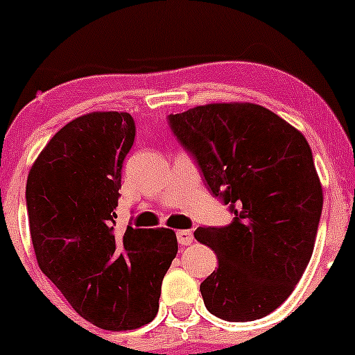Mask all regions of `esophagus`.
Masks as SVG:
<instances>
[{"instance_id":"1","label":"esophagus","mask_w":355,"mask_h":355,"mask_svg":"<svg viewBox=\"0 0 355 355\" xmlns=\"http://www.w3.org/2000/svg\"><path fill=\"white\" fill-rule=\"evenodd\" d=\"M177 241L180 245H191L194 242V234L191 230H178Z\"/></svg>"}]
</instances>
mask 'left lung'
Wrapping results in <instances>:
<instances>
[{
  "instance_id": "8db88e82",
  "label": "left lung",
  "mask_w": 355,
  "mask_h": 355,
  "mask_svg": "<svg viewBox=\"0 0 355 355\" xmlns=\"http://www.w3.org/2000/svg\"><path fill=\"white\" fill-rule=\"evenodd\" d=\"M168 123L235 216L194 232L218 256V270L200 284L204 306L227 321L268 316L299 284L323 211L306 137L252 103L198 106L168 114Z\"/></svg>"
}]
</instances>
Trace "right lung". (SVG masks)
<instances>
[{
    "instance_id": "1",
    "label": "right lung",
    "mask_w": 355,
    "mask_h": 355,
    "mask_svg": "<svg viewBox=\"0 0 355 355\" xmlns=\"http://www.w3.org/2000/svg\"><path fill=\"white\" fill-rule=\"evenodd\" d=\"M134 139L128 113L75 118L42 149L25 189L39 268L103 330H134L155 320L178 250L170 228H114L121 166Z\"/></svg>"
}]
</instances>
